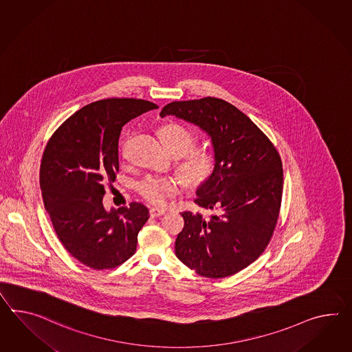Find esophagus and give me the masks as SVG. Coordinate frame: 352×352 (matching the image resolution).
<instances>
[{
	"instance_id": "34e87169",
	"label": "esophagus",
	"mask_w": 352,
	"mask_h": 352,
	"mask_svg": "<svg viewBox=\"0 0 352 352\" xmlns=\"http://www.w3.org/2000/svg\"><path fill=\"white\" fill-rule=\"evenodd\" d=\"M149 213H151V216L152 217H161L166 213V209H163V208H151V210H149Z\"/></svg>"
}]
</instances>
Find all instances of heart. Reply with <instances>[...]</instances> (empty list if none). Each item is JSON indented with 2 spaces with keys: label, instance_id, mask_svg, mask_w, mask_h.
<instances>
[{
  "label": "heart",
  "instance_id": "b5f03b06",
  "mask_svg": "<svg viewBox=\"0 0 352 352\" xmlns=\"http://www.w3.org/2000/svg\"><path fill=\"white\" fill-rule=\"evenodd\" d=\"M164 146L172 154H185L181 163V170L191 181H201L213 170L214 158L207 148H195L197 135L184 125L172 122L160 130ZM180 189V182L172 177L148 176L140 181L138 190L143 198L153 204H164L168 199L176 195Z\"/></svg>",
  "mask_w": 352,
  "mask_h": 352
}]
</instances>
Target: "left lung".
Listing matches in <instances>:
<instances>
[{"label":"left lung","instance_id":"1","mask_svg":"<svg viewBox=\"0 0 352 352\" xmlns=\"http://www.w3.org/2000/svg\"><path fill=\"white\" fill-rule=\"evenodd\" d=\"M170 115L203 130L214 153V168L195 199L212 213H181L185 225L175 243L176 256L203 277L232 276L256 261L271 240L283 189L280 154L250 118L226 100L172 102L160 113Z\"/></svg>","mask_w":352,"mask_h":352}]
</instances>
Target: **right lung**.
I'll return each mask as SVG.
<instances>
[{"instance_id":"right-lung-1","label":"right lung","mask_w":352,"mask_h":352,"mask_svg":"<svg viewBox=\"0 0 352 352\" xmlns=\"http://www.w3.org/2000/svg\"><path fill=\"white\" fill-rule=\"evenodd\" d=\"M152 102L109 98L76 111L45 146L39 182L45 210L65 249L93 270L115 268L134 255L149 218L142 203L106 210V185L116 180L122 126Z\"/></svg>"}]
</instances>
